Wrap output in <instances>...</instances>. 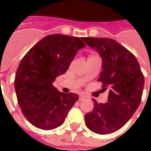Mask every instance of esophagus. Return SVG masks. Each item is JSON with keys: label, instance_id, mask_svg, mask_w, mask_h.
I'll return each instance as SVG.
<instances>
[{"label": "esophagus", "instance_id": "34e87169", "mask_svg": "<svg viewBox=\"0 0 151 151\" xmlns=\"http://www.w3.org/2000/svg\"><path fill=\"white\" fill-rule=\"evenodd\" d=\"M84 99H85V96H82V95H81L80 96H79V101L83 100Z\"/></svg>", "mask_w": 151, "mask_h": 151}]
</instances>
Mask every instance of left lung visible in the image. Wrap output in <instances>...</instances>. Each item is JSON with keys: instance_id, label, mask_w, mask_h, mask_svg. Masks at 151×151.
Wrapping results in <instances>:
<instances>
[{"instance_id": "8db88e82", "label": "left lung", "mask_w": 151, "mask_h": 151, "mask_svg": "<svg viewBox=\"0 0 151 151\" xmlns=\"http://www.w3.org/2000/svg\"><path fill=\"white\" fill-rule=\"evenodd\" d=\"M103 59L98 81L103 90L110 88L106 103L94 102V108L85 116L86 126L95 133L106 135L126 124L140 103L144 76L136 56L114 39L83 37Z\"/></svg>"}]
</instances>
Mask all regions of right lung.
<instances>
[{
	"label": "right lung",
	"instance_id": "obj_1",
	"mask_svg": "<svg viewBox=\"0 0 151 151\" xmlns=\"http://www.w3.org/2000/svg\"><path fill=\"white\" fill-rule=\"evenodd\" d=\"M85 42L78 37L48 35L22 58L15 77V89L21 110L28 122L38 129L51 130L63 124L78 96L64 93L52 85L68 70Z\"/></svg>",
	"mask_w": 151,
	"mask_h": 151
}]
</instances>
